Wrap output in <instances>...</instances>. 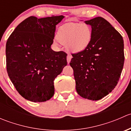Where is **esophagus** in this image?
<instances>
[{"label":"esophagus","instance_id":"34e87169","mask_svg":"<svg viewBox=\"0 0 131 131\" xmlns=\"http://www.w3.org/2000/svg\"><path fill=\"white\" fill-rule=\"evenodd\" d=\"M72 56L70 54H68L67 55V62H68V63H69L71 61V59H72Z\"/></svg>","mask_w":131,"mask_h":131}]
</instances>
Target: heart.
Instances as JSON below:
<instances>
[{
	"label": "heart",
	"mask_w": 131,
	"mask_h": 131,
	"mask_svg": "<svg viewBox=\"0 0 131 131\" xmlns=\"http://www.w3.org/2000/svg\"><path fill=\"white\" fill-rule=\"evenodd\" d=\"M56 37L61 43L67 46L68 51L79 52L84 51L90 43L92 30L89 25L85 23H67L59 28ZM55 42L57 43V41Z\"/></svg>",
	"instance_id": "obj_1"
}]
</instances>
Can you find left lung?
<instances>
[{
	"label": "left lung",
	"instance_id": "obj_1",
	"mask_svg": "<svg viewBox=\"0 0 131 131\" xmlns=\"http://www.w3.org/2000/svg\"><path fill=\"white\" fill-rule=\"evenodd\" d=\"M92 37L88 47L72 54L76 90L81 97L97 101L108 95L119 80L124 63L122 35L101 17L88 21Z\"/></svg>",
	"mask_w": 131,
	"mask_h": 131
}]
</instances>
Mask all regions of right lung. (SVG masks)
I'll use <instances>...</instances> for the list:
<instances>
[{
  "label": "right lung",
  "mask_w": 131,
  "mask_h": 131,
  "mask_svg": "<svg viewBox=\"0 0 131 131\" xmlns=\"http://www.w3.org/2000/svg\"><path fill=\"white\" fill-rule=\"evenodd\" d=\"M63 16H30L19 23L6 43V68L16 89L26 100L43 102L54 94V80L67 66V54L51 48L56 25Z\"/></svg>",
  "instance_id": "obj_1"
}]
</instances>
